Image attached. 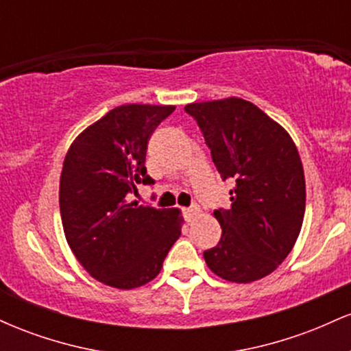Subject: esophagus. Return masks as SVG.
Returning a JSON list of instances; mask_svg holds the SVG:
<instances>
[{"label": "esophagus", "instance_id": "obj_1", "mask_svg": "<svg viewBox=\"0 0 351 351\" xmlns=\"http://www.w3.org/2000/svg\"><path fill=\"white\" fill-rule=\"evenodd\" d=\"M183 215H184V219H186V223H193V221H195V217L199 215V208L198 206L186 208L183 211Z\"/></svg>", "mask_w": 351, "mask_h": 351}]
</instances>
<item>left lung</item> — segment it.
<instances>
[{"label":"left lung","mask_w":351,"mask_h":351,"mask_svg":"<svg viewBox=\"0 0 351 351\" xmlns=\"http://www.w3.org/2000/svg\"><path fill=\"white\" fill-rule=\"evenodd\" d=\"M203 132L231 208L216 209L223 234L204 261L221 279L249 284L276 271L300 234L305 176L292 136L252 102L228 97L184 107Z\"/></svg>","instance_id":"obj_1"}]
</instances>
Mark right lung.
Returning a JSON list of instances; mask_svg holds the SVG:
<instances>
[{
  "instance_id": "right-lung-1",
  "label": "right lung",
  "mask_w": 351,
  "mask_h": 351,
  "mask_svg": "<svg viewBox=\"0 0 351 351\" xmlns=\"http://www.w3.org/2000/svg\"><path fill=\"white\" fill-rule=\"evenodd\" d=\"M175 106L127 104L72 142L64 158L59 208L71 251L95 280L130 291L155 279L181 234L176 208L128 201L147 175L148 140Z\"/></svg>"
}]
</instances>
